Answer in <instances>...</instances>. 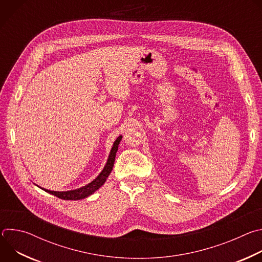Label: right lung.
Instances as JSON below:
<instances>
[{
	"label": "right lung",
	"mask_w": 262,
	"mask_h": 262,
	"mask_svg": "<svg viewBox=\"0 0 262 262\" xmlns=\"http://www.w3.org/2000/svg\"><path fill=\"white\" fill-rule=\"evenodd\" d=\"M122 140V136H119L113 146H112L111 148V151H110V155H108V158H107V161L102 169V171L98 174V176L93 179L90 183L82 186V188H79V189H76V190H70V191H62V192H58V191H51V190H47V189H43L41 188V186H39V188L43 191H46L47 193L49 194H52L60 199H63V200H81V199H85L89 196H91L94 192H96L101 185H103V183L106 181V178L108 177V175L111 174L112 170H113V167H114V163H115V158H116V154H117V150H118V145L120 143V141ZM38 186V185H37Z\"/></svg>",
	"instance_id": "right-lung-1"
}]
</instances>
